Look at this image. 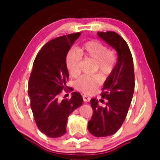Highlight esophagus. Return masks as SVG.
Segmentation results:
<instances>
[{"label": "esophagus", "instance_id": "esophagus-1", "mask_svg": "<svg viewBox=\"0 0 160 160\" xmlns=\"http://www.w3.org/2000/svg\"><path fill=\"white\" fill-rule=\"evenodd\" d=\"M83 100H84V101L85 102H89V100H90V98H89V96L84 95H83Z\"/></svg>", "mask_w": 160, "mask_h": 160}]
</instances>
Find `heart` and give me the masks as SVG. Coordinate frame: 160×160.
I'll list each match as a JSON object with an SVG mask.
<instances>
[{
  "instance_id": "b5f03b06",
  "label": "heart",
  "mask_w": 160,
  "mask_h": 160,
  "mask_svg": "<svg viewBox=\"0 0 160 160\" xmlns=\"http://www.w3.org/2000/svg\"><path fill=\"white\" fill-rule=\"evenodd\" d=\"M82 55L90 58L95 61V70L99 72L103 78L111 75L116 64V55L112 50L98 40H91L84 43L81 49L71 50L66 56V66L69 73L76 76L81 71ZM100 75H84L75 82L76 88L85 94L95 92L102 84Z\"/></svg>"
}]
</instances>
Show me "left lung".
<instances>
[{
    "mask_svg": "<svg viewBox=\"0 0 160 160\" xmlns=\"http://www.w3.org/2000/svg\"><path fill=\"white\" fill-rule=\"evenodd\" d=\"M98 35L118 53L117 64L101 93L102 99L107 100L106 106H99L96 98L90 100L93 113L88 130L95 137H106L117 132L128 114L135 88L134 65L130 48L122 37L112 31L98 32Z\"/></svg>",
    "mask_w": 160,
    "mask_h": 160,
    "instance_id": "1",
    "label": "left lung"
}]
</instances>
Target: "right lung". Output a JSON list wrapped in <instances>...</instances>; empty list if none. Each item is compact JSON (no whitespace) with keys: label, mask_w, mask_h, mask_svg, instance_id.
I'll return each mask as SVG.
<instances>
[{"label":"right lung","mask_w":160,"mask_h":160,"mask_svg":"<svg viewBox=\"0 0 160 160\" xmlns=\"http://www.w3.org/2000/svg\"><path fill=\"white\" fill-rule=\"evenodd\" d=\"M81 32L52 39L41 48L35 58L28 82V95L35 122L39 130L49 138L66 133L68 117L82 106V96L73 92L70 99L59 95L71 88L66 86L68 71L66 56Z\"/></svg>","instance_id":"1"}]
</instances>
